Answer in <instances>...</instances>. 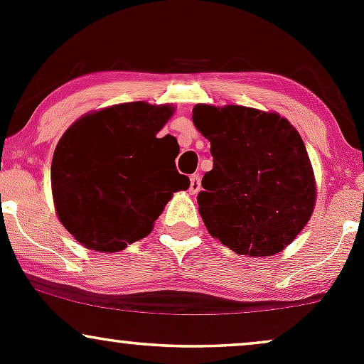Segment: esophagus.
<instances>
[{"label":"esophagus","instance_id":"1","mask_svg":"<svg viewBox=\"0 0 364 364\" xmlns=\"http://www.w3.org/2000/svg\"><path fill=\"white\" fill-rule=\"evenodd\" d=\"M200 188H202V183H200V176H198V174H193V176L190 178V193L196 195L200 191Z\"/></svg>","mask_w":364,"mask_h":364}]
</instances>
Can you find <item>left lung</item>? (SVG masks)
Returning <instances> with one entry per match:
<instances>
[{
	"label": "left lung",
	"instance_id": "8db88e82",
	"mask_svg": "<svg viewBox=\"0 0 364 364\" xmlns=\"http://www.w3.org/2000/svg\"><path fill=\"white\" fill-rule=\"evenodd\" d=\"M191 119L214 157L198 195L207 231L237 255L282 252L316 203L315 173L298 129L279 112L236 104H196Z\"/></svg>",
	"mask_w": 364,
	"mask_h": 364
}]
</instances>
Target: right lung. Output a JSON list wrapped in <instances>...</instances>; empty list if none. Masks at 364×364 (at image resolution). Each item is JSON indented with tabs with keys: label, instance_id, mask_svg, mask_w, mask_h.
<instances>
[{
	"label": "right lung",
	"instance_id": "1",
	"mask_svg": "<svg viewBox=\"0 0 364 364\" xmlns=\"http://www.w3.org/2000/svg\"><path fill=\"white\" fill-rule=\"evenodd\" d=\"M174 111L173 104H114L63 133L51 164L54 210L82 246L121 252L149 236L173 195L190 188L174 168L176 139H157Z\"/></svg>",
	"mask_w": 364,
	"mask_h": 364
}]
</instances>
